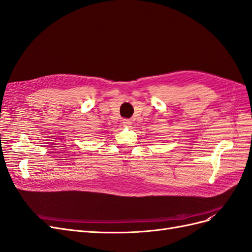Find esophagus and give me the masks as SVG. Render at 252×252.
Segmentation results:
<instances>
[{
    "instance_id": "obj_1",
    "label": "esophagus",
    "mask_w": 252,
    "mask_h": 252,
    "mask_svg": "<svg viewBox=\"0 0 252 252\" xmlns=\"http://www.w3.org/2000/svg\"><path fill=\"white\" fill-rule=\"evenodd\" d=\"M132 125V122L129 121V120H123V126L124 127H131Z\"/></svg>"
}]
</instances>
